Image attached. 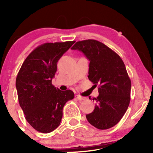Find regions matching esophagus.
Here are the masks:
<instances>
[{
    "label": "esophagus",
    "instance_id": "esophagus-1",
    "mask_svg": "<svg viewBox=\"0 0 153 153\" xmlns=\"http://www.w3.org/2000/svg\"><path fill=\"white\" fill-rule=\"evenodd\" d=\"M75 98H76V99H77V100H80V101H82V100H84L85 99V97H82V96H81L79 95H75Z\"/></svg>",
    "mask_w": 153,
    "mask_h": 153
}]
</instances>
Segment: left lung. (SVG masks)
<instances>
[{
  "label": "left lung",
  "mask_w": 153,
  "mask_h": 153,
  "mask_svg": "<svg viewBox=\"0 0 153 153\" xmlns=\"http://www.w3.org/2000/svg\"><path fill=\"white\" fill-rule=\"evenodd\" d=\"M82 51L90 60L88 78L98 84L95 109L86 115L96 128L107 129L121 120L130 102L131 80L123 60L107 46L95 39L79 41L72 47ZM91 100V97H89Z\"/></svg>",
  "instance_id": "8db88e82"
}]
</instances>
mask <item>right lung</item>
<instances>
[{"label": "right lung", "instance_id": "obj_1", "mask_svg": "<svg viewBox=\"0 0 153 153\" xmlns=\"http://www.w3.org/2000/svg\"><path fill=\"white\" fill-rule=\"evenodd\" d=\"M74 41L45 43L35 48L23 62L16 79L21 108L35 130L49 133L59 126L62 108L74 94L52 85L57 62Z\"/></svg>", "mask_w": 153, "mask_h": 153}]
</instances>
